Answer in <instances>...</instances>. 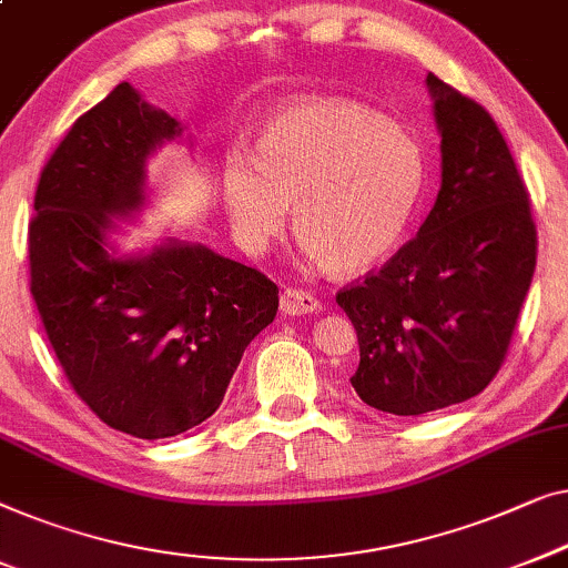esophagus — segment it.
Segmentation results:
<instances>
[{
    "instance_id": "esophagus-1",
    "label": "esophagus",
    "mask_w": 568,
    "mask_h": 568,
    "mask_svg": "<svg viewBox=\"0 0 568 568\" xmlns=\"http://www.w3.org/2000/svg\"><path fill=\"white\" fill-rule=\"evenodd\" d=\"M278 304H282L284 315H292V317L294 315H312V312L320 310L317 297H312V294L304 290H284Z\"/></svg>"
}]
</instances>
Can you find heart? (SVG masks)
I'll return each mask as SVG.
<instances>
[{"instance_id":"1","label":"heart","mask_w":568,"mask_h":568,"mask_svg":"<svg viewBox=\"0 0 568 568\" xmlns=\"http://www.w3.org/2000/svg\"><path fill=\"white\" fill-rule=\"evenodd\" d=\"M425 155L407 130L353 102H307L276 114L256 155L230 151L223 202L235 241L261 256L294 202L304 253L358 274L397 248L425 189Z\"/></svg>"}]
</instances>
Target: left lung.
<instances>
[{
    "label": "left lung",
    "mask_w": 568,
    "mask_h": 568,
    "mask_svg": "<svg viewBox=\"0 0 568 568\" xmlns=\"http://www.w3.org/2000/svg\"><path fill=\"white\" fill-rule=\"evenodd\" d=\"M440 192L413 241L335 302L358 335L353 389L389 415H425L495 379L536 271L528 189L497 122L427 73Z\"/></svg>",
    "instance_id": "1"
}]
</instances>
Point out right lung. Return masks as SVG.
Returning <instances> with one entry per match:
<instances>
[{
    "mask_svg": "<svg viewBox=\"0 0 568 568\" xmlns=\"http://www.w3.org/2000/svg\"><path fill=\"white\" fill-rule=\"evenodd\" d=\"M182 133L122 81L48 159L28 233L30 294L65 379L102 423L143 440L207 420L278 310L271 278L207 245L110 251L112 217L145 202L148 155Z\"/></svg>",
    "mask_w": 568,
    "mask_h": 568,
    "instance_id": "1",
    "label": "right lung"
}]
</instances>
